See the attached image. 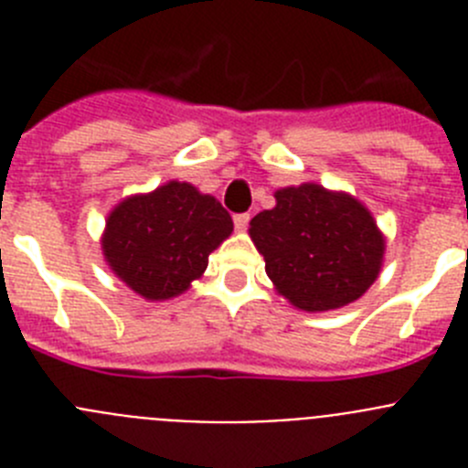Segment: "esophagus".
Masks as SVG:
<instances>
[{"label": "esophagus", "instance_id": "esophagus-1", "mask_svg": "<svg viewBox=\"0 0 468 468\" xmlns=\"http://www.w3.org/2000/svg\"><path fill=\"white\" fill-rule=\"evenodd\" d=\"M248 222H250V215H248V213L234 215V227H237V231H246Z\"/></svg>", "mask_w": 468, "mask_h": 468}]
</instances>
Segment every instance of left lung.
<instances>
[{
    "label": "left lung",
    "mask_w": 468,
    "mask_h": 468,
    "mask_svg": "<svg viewBox=\"0 0 468 468\" xmlns=\"http://www.w3.org/2000/svg\"><path fill=\"white\" fill-rule=\"evenodd\" d=\"M250 220V239L276 291L302 312L358 300L382 270L384 237L358 198L304 183L274 194Z\"/></svg>",
    "instance_id": "left-lung-1"
}]
</instances>
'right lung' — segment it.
<instances>
[{"label": "right lung", "instance_id": "1", "mask_svg": "<svg viewBox=\"0 0 468 468\" xmlns=\"http://www.w3.org/2000/svg\"><path fill=\"white\" fill-rule=\"evenodd\" d=\"M231 229L234 222L218 198L171 180L114 206L102 255L131 291L144 300H168L204 274L208 255Z\"/></svg>", "mask_w": 468, "mask_h": 468}]
</instances>
